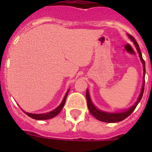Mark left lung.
I'll list each match as a JSON object with an SVG mask.
<instances>
[{"instance_id":"8db88e82","label":"left lung","mask_w":152,"mask_h":152,"mask_svg":"<svg viewBox=\"0 0 152 152\" xmlns=\"http://www.w3.org/2000/svg\"><path fill=\"white\" fill-rule=\"evenodd\" d=\"M130 39H132L133 42H134V45L137 47V50L139 53V56L140 57V60H141L142 63H143V66H144V73L145 75V61L143 59V57H142L141 52H140V49L139 47V45L137 42V41L135 40V39L131 35V34H128ZM144 83L145 81H144L143 83V87H142V91L140 94L139 99L137 100V102L135 103V105L133 106H132L131 108H129V110H127L125 112H121V113H106V112H103V111L99 110H98L96 107H95L93 103L91 102V100L90 99V95H89V93H88V91L87 90V92H86V98H87V102H88V110L90 111V113L92 114L94 117H95L97 120H99L101 121H103V122H107V123H114V122H119L121 121H123L124 119H125L126 118H128L129 116L131 114V113L134 111V110L136 109L137 106L138 105V103L140 102V101L141 100L142 96H143V94H144Z\"/></svg>"}]
</instances>
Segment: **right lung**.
Instances as JSON below:
<instances>
[{"label":"right lung","instance_id":"add662e5","mask_svg":"<svg viewBox=\"0 0 152 152\" xmlns=\"http://www.w3.org/2000/svg\"><path fill=\"white\" fill-rule=\"evenodd\" d=\"M68 92H69V91H68ZM68 92L66 93V95L64 96V99L62 101V102L61 103L58 107L53 110L51 112H49V113H42V114H35V113H27V112H24L27 116H29L30 118H33V119H35V120H47V119H50V118H54L55 116H57L58 113L61 111V110L63 109L64 106V103H65V100H66L67 95H68Z\"/></svg>","mask_w":152,"mask_h":152}]
</instances>
